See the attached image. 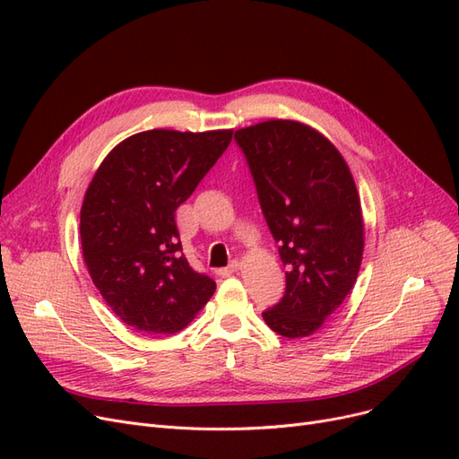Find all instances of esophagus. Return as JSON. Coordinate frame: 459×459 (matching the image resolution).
Instances as JSON below:
<instances>
[{
    "label": "esophagus",
    "mask_w": 459,
    "mask_h": 459,
    "mask_svg": "<svg viewBox=\"0 0 459 459\" xmlns=\"http://www.w3.org/2000/svg\"><path fill=\"white\" fill-rule=\"evenodd\" d=\"M239 266H241V262H239V260H233L228 268H221V270H218V275H221V277L231 275V273H235V272L239 270Z\"/></svg>",
    "instance_id": "esophagus-1"
}]
</instances>
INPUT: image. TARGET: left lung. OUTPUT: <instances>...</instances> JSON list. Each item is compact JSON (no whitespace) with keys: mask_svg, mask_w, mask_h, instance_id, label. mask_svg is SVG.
<instances>
[{"mask_svg":"<svg viewBox=\"0 0 459 459\" xmlns=\"http://www.w3.org/2000/svg\"><path fill=\"white\" fill-rule=\"evenodd\" d=\"M258 201L280 243L285 295L262 312L287 339L308 337L351 293L364 255V218L349 164L324 134L270 118L235 132Z\"/></svg>","mask_w":459,"mask_h":459,"instance_id":"8db88e82","label":"left lung"}]
</instances>
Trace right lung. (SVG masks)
Returning a JSON list of instances; mask_svg holds the SVG:
<instances>
[{
	"label": "right lung",
	"mask_w": 459,
	"mask_h": 459,
	"mask_svg": "<svg viewBox=\"0 0 459 459\" xmlns=\"http://www.w3.org/2000/svg\"><path fill=\"white\" fill-rule=\"evenodd\" d=\"M231 137L233 130L134 134L91 178L80 211L82 255L126 325L172 335L214 295L216 283L184 256L174 216Z\"/></svg>",
	"instance_id": "1"
}]
</instances>
